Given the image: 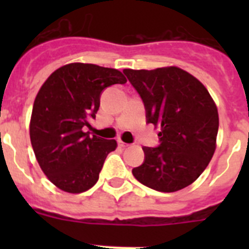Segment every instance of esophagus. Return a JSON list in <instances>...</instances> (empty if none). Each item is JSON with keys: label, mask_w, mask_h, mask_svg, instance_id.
I'll list each match as a JSON object with an SVG mask.
<instances>
[{"label": "esophagus", "mask_w": 249, "mask_h": 249, "mask_svg": "<svg viewBox=\"0 0 249 249\" xmlns=\"http://www.w3.org/2000/svg\"><path fill=\"white\" fill-rule=\"evenodd\" d=\"M118 146L122 147V148H126V147H128L129 144L126 143V142H123L122 140H118Z\"/></svg>", "instance_id": "34e87169"}]
</instances>
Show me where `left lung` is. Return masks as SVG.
Masks as SVG:
<instances>
[{
    "label": "left lung",
    "instance_id": "obj_1",
    "mask_svg": "<svg viewBox=\"0 0 249 249\" xmlns=\"http://www.w3.org/2000/svg\"><path fill=\"white\" fill-rule=\"evenodd\" d=\"M140 93L147 122L160 128L158 147H143L144 162L132 169L137 181L160 192H176L202 175L215 151L219 118L210 92L176 66L124 68Z\"/></svg>",
    "mask_w": 249,
    "mask_h": 249
}]
</instances>
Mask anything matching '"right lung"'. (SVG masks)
Returning a JSON list of instances; mask_svg holds the SVG:
<instances>
[{"label":"right lung","mask_w":249,"mask_h":249,"mask_svg":"<svg viewBox=\"0 0 249 249\" xmlns=\"http://www.w3.org/2000/svg\"><path fill=\"white\" fill-rule=\"evenodd\" d=\"M127 82L114 68L68 63L51 73L34 102L30 138L39 167L57 188L82 193L96 184L116 140L83 132L100 108L101 92Z\"/></svg>","instance_id":"1"}]
</instances>
